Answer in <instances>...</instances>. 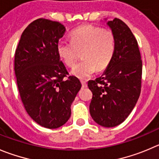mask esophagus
Segmentation results:
<instances>
[{"instance_id": "1", "label": "esophagus", "mask_w": 159, "mask_h": 159, "mask_svg": "<svg viewBox=\"0 0 159 159\" xmlns=\"http://www.w3.org/2000/svg\"><path fill=\"white\" fill-rule=\"evenodd\" d=\"M81 84H82L83 87H86L87 86L86 81H84V80H81Z\"/></svg>"}]
</instances>
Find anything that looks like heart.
Returning a JSON list of instances; mask_svg holds the SVG:
<instances>
[{
	"label": "heart",
	"mask_w": 159,
	"mask_h": 159,
	"mask_svg": "<svg viewBox=\"0 0 159 159\" xmlns=\"http://www.w3.org/2000/svg\"><path fill=\"white\" fill-rule=\"evenodd\" d=\"M116 39L111 29L85 25L70 34V41H60L57 52L63 63L73 66L80 53L82 60L72 69V74L80 78L91 76L96 70H105L113 59Z\"/></svg>",
	"instance_id": "1"
}]
</instances>
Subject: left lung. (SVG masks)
Instances as JSON below:
<instances>
[{"mask_svg":"<svg viewBox=\"0 0 159 159\" xmlns=\"http://www.w3.org/2000/svg\"><path fill=\"white\" fill-rule=\"evenodd\" d=\"M107 25L115 35V52L103 75L88 82L93 93L89 112L97 124L115 127L126 119L139 99L142 60L137 41L129 26L118 18Z\"/></svg>","mask_w":159,"mask_h":159,"instance_id":"1","label":"left lung"}]
</instances>
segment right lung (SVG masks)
Returning <instances> with one entry per match:
<instances>
[{
    "mask_svg": "<svg viewBox=\"0 0 159 159\" xmlns=\"http://www.w3.org/2000/svg\"><path fill=\"white\" fill-rule=\"evenodd\" d=\"M65 31L59 22L36 19L24 30L15 53V74L23 106L44 128H59L68 121L81 87L77 77L69 76L57 52Z\"/></svg>",
    "mask_w": 159,
    "mask_h": 159,
    "instance_id": "add662e5",
    "label": "right lung"
}]
</instances>
